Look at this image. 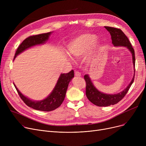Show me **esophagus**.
<instances>
[{
    "label": "esophagus",
    "mask_w": 146,
    "mask_h": 146,
    "mask_svg": "<svg viewBox=\"0 0 146 146\" xmlns=\"http://www.w3.org/2000/svg\"><path fill=\"white\" fill-rule=\"evenodd\" d=\"M74 75L76 76H81V73L79 71H78V70H75L74 71Z\"/></svg>",
    "instance_id": "obj_1"
}]
</instances>
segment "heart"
Listing matches in <instances>:
<instances>
[{
  "label": "heart",
  "mask_w": 146,
  "mask_h": 146,
  "mask_svg": "<svg viewBox=\"0 0 146 146\" xmlns=\"http://www.w3.org/2000/svg\"><path fill=\"white\" fill-rule=\"evenodd\" d=\"M96 40V36L92 34H84L69 44L68 50L70 56L80 57L89 50Z\"/></svg>",
  "instance_id": "obj_1"
}]
</instances>
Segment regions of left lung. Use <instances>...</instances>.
<instances>
[{
  "label": "left lung",
  "instance_id": "8db88e82",
  "mask_svg": "<svg viewBox=\"0 0 146 146\" xmlns=\"http://www.w3.org/2000/svg\"><path fill=\"white\" fill-rule=\"evenodd\" d=\"M105 28L108 31L111 35L112 42L115 46H122V47H126L129 51L131 52L133 55V61L134 67L135 69V52L134 48L129 42L128 38L125 35V34L122 31L117 28H114L111 27H105ZM135 72V71H134ZM135 76V72L134 78L131 80L129 85L121 92L118 94L114 95H108L103 94L101 92L98 90L94 85L92 83L89 76L86 74L84 76V79L86 82V95L89 100L94 105L98 106H108L110 105H113L119 102L122 100L128 91L129 90L130 87L133 84Z\"/></svg>",
  "mask_w": 146,
  "mask_h": 146
}]
</instances>
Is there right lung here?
<instances>
[{
	"label": "right lung",
	"mask_w": 146,
	"mask_h": 146,
	"mask_svg": "<svg viewBox=\"0 0 146 146\" xmlns=\"http://www.w3.org/2000/svg\"><path fill=\"white\" fill-rule=\"evenodd\" d=\"M50 34L51 32L32 35L27 38L19 45L16 52H15L14 58L19 53L28 48H29L35 45L44 43L48 39ZM73 77V70L67 73L61 74L57 81L56 86L52 90L51 94L47 98L41 101H33L30 100V99L23 95L20 92L16 86L15 85L14 86L16 88L20 98L27 106L38 111H51L58 108L61 104L63 103L66 96L68 83Z\"/></svg>",
	"instance_id": "add662e5"
}]
</instances>
